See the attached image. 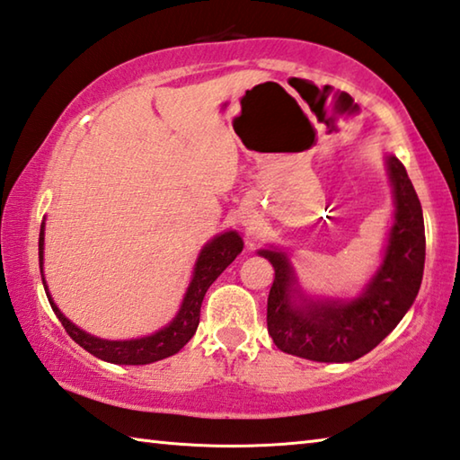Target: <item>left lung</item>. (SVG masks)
<instances>
[{"label":"left lung","instance_id":"left-lung-1","mask_svg":"<svg viewBox=\"0 0 460 460\" xmlns=\"http://www.w3.org/2000/svg\"><path fill=\"white\" fill-rule=\"evenodd\" d=\"M394 186V227L384 263L353 300H310L298 290L290 260L261 249L276 278L268 296V332L279 351L321 363L355 361L376 349L414 305L424 274L426 237L418 194L406 168L387 155Z\"/></svg>","mask_w":460,"mask_h":460}]
</instances>
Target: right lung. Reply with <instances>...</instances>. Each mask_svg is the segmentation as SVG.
Returning <instances> with one entry per match:
<instances>
[{
	"instance_id": "obj_1",
	"label": "right lung",
	"mask_w": 460,
	"mask_h": 460,
	"mask_svg": "<svg viewBox=\"0 0 460 460\" xmlns=\"http://www.w3.org/2000/svg\"><path fill=\"white\" fill-rule=\"evenodd\" d=\"M241 249H243V241H241V237L235 231L221 233V235H217L215 239L208 241L199 255L190 286L189 290H186L182 306L174 316V321L168 326H164L162 331L142 339L105 341L81 331L79 326H75L65 314L60 313L57 305H54L49 294V288H46L44 278H42V284H44L46 296H49V302L54 310V314L58 316V321L62 323V326H65L68 337H71L75 342H79L84 351H89L91 355L99 357V359H103L107 363H115V365H147V363L166 359V357L178 353L186 342L192 339V334L197 332V326L200 321V305L208 290V286H211L215 279L223 274V270L237 258ZM38 258H40V274H42L44 223L40 225V239H38Z\"/></svg>"
}]
</instances>
